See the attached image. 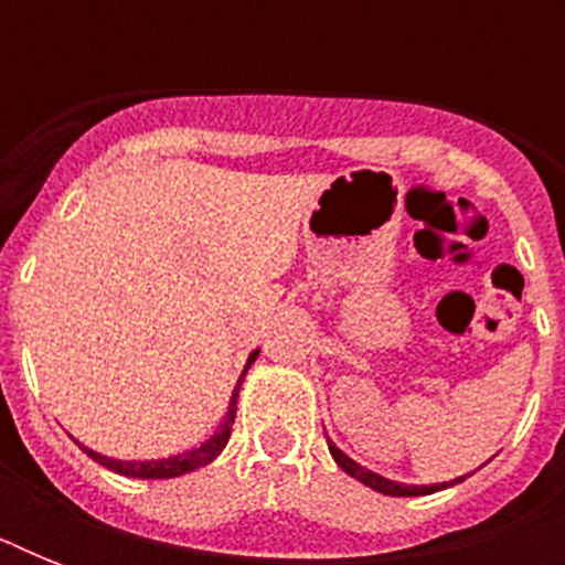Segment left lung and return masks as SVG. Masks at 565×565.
I'll return each instance as SVG.
<instances>
[{"mask_svg":"<svg viewBox=\"0 0 565 565\" xmlns=\"http://www.w3.org/2000/svg\"><path fill=\"white\" fill-rule=\"evenodd\" d=\"M328 451H331L334 463L340 466L345 475H352V478H358L361 483H366L370 490L384 492V495H430V492L455 487V483L466 481V478L472 475V472L460 475V478H455V481H443V483H402V481H390V478H384V475H377L372 472V469H366V466H361L358 460H352V457L345 455V451H340L331 439H328Z\"/></svg>","mask_w":565,"mask_h":565,"instance_id":"1","label":"left lung"}]
</instances>
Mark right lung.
Masks as SVG:
<instances>
[{"mask_svg":"<svg viewBox=\"0 0 565 565\" xmlns=\"http://www.w3.org/2000/svg\"><path fill=\"white\" fill-rule=\"evenodd\" d=\"M257 354L260 349L248 354L246 366H243V375H239L237 386H234V393H231V402H228V413L222 416L220 428L213 430L211 437L204 439L202 446L188 448V451H179V455H170V457H158V460H117V457H108V455H99V451H93V448L82 446L84 455H90L96 463L108 466L114 472L126 475V478H143V481H161V478H179V475H188L193 469H202L207 466L211 460L220 457V451L228 446V437H231V425H234V416H237V395H239V384H243V377H246L248 366L257 361Z\"/></svg>","mask_w":565,"mask_h":565,"instance_id":"1","label":"right lung"}]
</instances>
